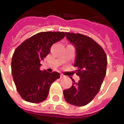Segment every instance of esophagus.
I'll use <instances>...</instances> for the list:
<instances>
[{
	"mask_svg": "<svg viewBox=\"0 0 124 124\" xmlns=\"http://www.w3.org/2000/svg\"><path fill=\"white\" fill-rule=\"evenodd\" d=\"M64 77H65V76L63 75V74H60V78H64Z\"/></svg>",
	"mask_w": 124,
	"mask_h": 124,
	"instance_id": "esophagus-1",
	"label": "esophagus"
}]
</instances>
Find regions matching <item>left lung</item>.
Returning <instances> with one entry per match:
<instances>
[{
	"label": "left lung",
	"instance_id": "left-lung-1",
	"mask_svg": "<svg viewBox=\"0 0 124 124\" xmlns=\"http://www.w3.org/2000/svg\"><path fill=\"white\" fill-rule=\"evenodd\" d=\"M66 38L75 46L74 66L80 79L73 80L70 88L64 90V97L69 104L83 106L90 103L100 89L106 73L107 57L100 45L90 37L80 33H66Z\"/></svg>",
	"mask_w": 124,
	"mask_h": 124
}]
</instances>
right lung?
Returning <instances> with one entry per match:
<instances>
[{"mask_svg":"<svg viewBox=\"0 0 124 124\" xmlns=\"http://www.w3.org/2000/svg\"><path fill=\"white\" fill-rule=\"evenodd\" d=\"M65 36L64 32L38 33L16 48L11 60V73L24 100L40 103L46 99L51 84L60 78V73L41 70L40 61L50 53L51 46Z\"/></svg>","mask_w":124,"mask_h":124,"instance_id":"right-lung-1","label":"right lung"}]
</instances>
